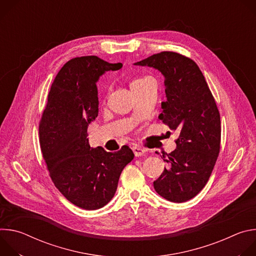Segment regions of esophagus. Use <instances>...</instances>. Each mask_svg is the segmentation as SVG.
<instances>
[{
    "instance_id": "1",
    "label": "esophagus",
    "mask_w": 256,
    "mask_h": 256,
    "mask_svg": "<svg viewBox=\"0 0 256 256\" xmlns=\"http://www.w3.org/2000/svg\"><path fill=\"white\" fill-rule=\"evenodd\" d=\"M132 152L134 154L136 157H140L144 154V149L140 148V147H138V146H134V147H132Z\"/></svg>"
}]
</instances>
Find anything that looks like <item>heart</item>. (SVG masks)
<instances>
[{
  "mask_svg": "<svg viewBox=\"0 0 256 256\" xmlns=\"http://www.w3.org/2000/svg\"><path fill=\"white\" fill-rule=\"evenodd\" d=\"M146 79H147V77H146V78H140V79H136V80H134V81H132V82L130 86H132V85H134V84H138V83L142 82V81H144V80H146Z\"/></svg>",
  "mask_w": 256,
  "mask_h": 256,
  "instance_id": "heart-1",
  "label": "heart"
}]
</instances>
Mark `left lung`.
Returning <instances> with one entry per match:
<instances>
[{"label":"left lung","mask_w":256,"mask_h":256,"mask_svg":"<svg viewBox=\"0 0 256 256\" xmlns=\"http://www.w3.org/2000/svg\"><path fill=\"white\" fill-rule=\"evenodd\" d=\"M134 64L163 75L167 99L161 103L159 120L179 132L176 149L162 157L167 167L154 181V188L169 202H186L204 188L220 152L216 104L198 66L186 56L163 52Z\"/></svg>","instance_id":"left-lung-1"}]
</instances>
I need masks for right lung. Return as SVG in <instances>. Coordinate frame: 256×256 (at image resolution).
Listing matches in <instances>:
<instances>
[{"instance_id": "1", "label": "right lung", "mask_w": 256, "mask_h": 256, "mask_svg": "<svg viewBox=\"0 0 256 256\" xmlns=\"http://www.w3.org/2000/svg\"><path fill=\"white\" fill-rule=\"evenodd\" d=\"M122 64L95 56L75 58L58 72L40 124L44 158L56 188L75 206L97 210L114 198L124 168L134 159L128 147L112 153L91 148L87 128L98 116L97 82Z\"/></svg>"}]
</instances>
